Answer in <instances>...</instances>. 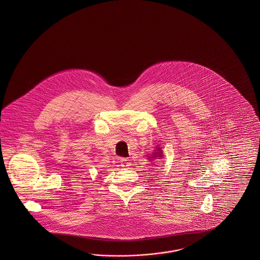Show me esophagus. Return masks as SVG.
I'll list each match as a JSON object with an SVG mask.
<instances>
[{"label":"esophagus","instance_id":"1","mask_svg":"<svg viewBox=\"0 0 260 260\" xmlns=\"http://www.w3.org/2000/svg\"><path fill=\"white\" fill-rule=\"evenodd\" d=\"M130 165H129V161H128L127 159L122 158V160H121V166H122V168H127Z\"/></svg>","mask_w":260,"mask_h":260}]
</instances>
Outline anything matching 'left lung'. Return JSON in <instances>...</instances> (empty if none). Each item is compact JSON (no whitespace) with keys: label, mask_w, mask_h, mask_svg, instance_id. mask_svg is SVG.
<instances>
[{"label":"left lung","mask_w":260,"mask_h":260,"mask_svg":"<svg viewBox=\"0 0 260 260\" xmlns=\"http://www.w3.org/2000/svg\"><path fill=\"white\" fill-rule=\"evenodd\" d=\"M156 150H157V152H155V153H153V154H154V156H152V157H151V158H152V159H153V158H158V159H159V158H160V157H161V150H160V149H159V148H158V149H156Z\"/></svg>","instance_id":"1"}]
</instances>
